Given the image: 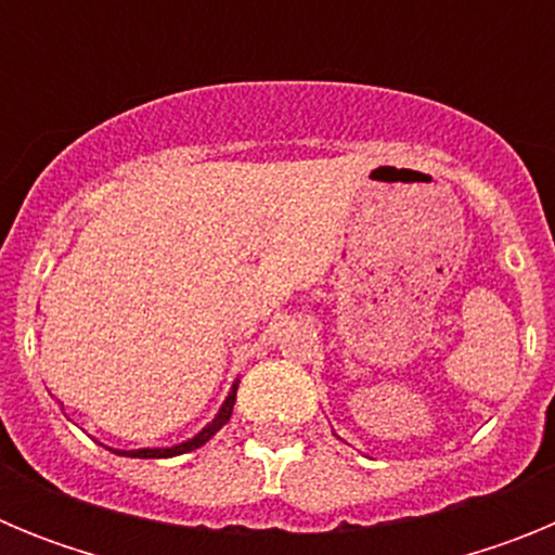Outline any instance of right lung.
Returning a JSON list of instances; mask_svg holds the SVG:
<instances>
[{"mask_svg":"<svg viewBox=\"0 0 555 555\" xmlns=\"http://www.w3.org/2000/svg\"><path fill=\"white\" fill-rule=\"evenodd\" d=\"M235 389H238V377H235L233 386H230L228 397H224V403L219 405L217 416H214V420H210V423L205 425L197 436H191V439H185V442L171 444V448H139V450L107 448V450L116 455H127V459H171V455H183V453H191V450L203 448L208 439H214V436H217V430L222 428V425H228L230 414H233V405H235Z\"/></svg>","mask_w":555,"mask_h":555,"instance_id":"add662e5","label":"right lung"}]
</instances>
